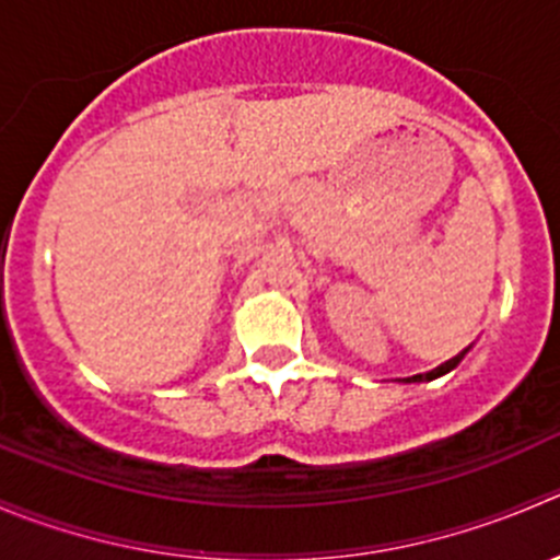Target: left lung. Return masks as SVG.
<instances>
[{
  "label": "left lung",
  "mask_w": 560,
  "mask_h": 560,
  "mask_svg": "<svg viewBox=\"0 0 560 560\" xmlns=\"http://www.w3.org/2000/svg\"><path fill=\"white\" fill-rule=\"evenodd\" d=\"M467 349H470V346H467ZM467 349H465V351H459V354H456V357H451L448 363L436 365V369H434V371H429V374H415V376H407V380H404V382H431V380H436V376L448 374V371H454L456 365L462 363V357L467 354Z\"/></svg>",
  "instance_id": "1"
}]
</instances>
